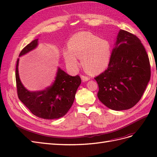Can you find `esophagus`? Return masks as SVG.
I'll list each match as a JSON object with an SVG mask.
<instances>
[{"label": "esophagus", "mask_w": 157, "mask_h": 157, "mask_svg": "<svg viewBox=\"0 0 157 157\" xmlns=\"http://www.w3.org/2000/svg\"><path fill=\"white\" fill-rule=\"evenodd\" d=\"M81 78L83 81H88V80H90V77H86V76H84V75H81Z\"/></svg>", "instance_id": "34e87169"}]
</instances>
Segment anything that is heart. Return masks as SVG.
I'll return each mask as SVG.
<instances>
[{
    "label": "heart",
    "mask_w": 157,
    "mask_h": 157,
    "mask_svg": "<svg viewBox=\"0 0 157 157\" xmlns=\"http://www.w3.org/2000/svg\"><path fill=\"white\" fill-rule=\"evenodd\" d=\"M67 46L69 50L63 52V56L72 67H78L77 58H81L83 68L90 75L100 73L107 67L111 56V45L107 40L91 32L83 31L71 37Z\"/></svg>",
    "instance_id": "1"
}]
</instances>
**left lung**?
<instances>
[{"instance_id": "1", "label": "left lung", "mask_w": 157, "mask_h": 157, "mask_svg": "<svg viewBox=\"0 0 157 157\" xmlns=\"http://www.w3.org/2000/svg\"><path fill=\"white\" fill-rule=\"evenodd\" d=\"M151 78L149 56L137 36L121 29L107 69L94 79L98 97L108 108L126 110L138 102Z\"/></svg>"}]
</instances>
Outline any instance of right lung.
<instances>
[{
	"mask_svg": "<svg viewBox=\"0 0 157 157\" xmlns=\"http://www.w3.org/2000/svg\"><path fill=\"white\" fill-rule=\"evenodd\" d=\"M38 39L33 40L23 48L20 56L35 48ZM19 59L16 69L17 96L20 100L33 115L44 119H56L63 117L72 106L75 94L81 83L78 75L72 77L58 68L53 84L42 91L30 92L23 86L19 77Z\"/></svg>",
	"mask_w": 157,
	"mask_h": 157,
	"instance_id": "add662e5",
	"label": "right lung"
}]
</instances>
